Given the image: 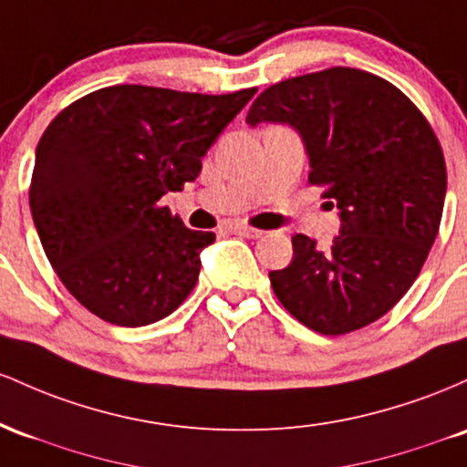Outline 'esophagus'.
<instances>
[{"instance_id": "esophagus-1", "label": "esophagus", "mask_w": 467, "mask_h": 467, "mask_svg": "<svg viewBox=\"0 0 467 467\" xmlns=\"http://www.w3.org/2000/svg\"><path fill=\"white\" fill-rule=\"evenodd\" d=\"M232 232L238 234V235H244V238H262L260 229L249 227V224H244V223H234Z\"/></svg>"}]
</instances>
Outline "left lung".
Wrapping results in <instances>:
<instances>
[{"label":"left lung","instance_id":"left-lung-1","mask_svg":"<svg viewBox=\"0 0 467 467\" xmlns=\"http://www.w3.org/2000/svg\"><path fill=\"white\" fill-rule=\"evenodd\" d=\"M247 123L296 130L308 181L339 212L331 247L293 235L289 266L269 274L282 306L322 335L386 316L417 280L441 223L443 151L423 114L381 77L331 67L266 88Z\"/></svg>","mask_w":467,"mask_h":467}]
</instances>
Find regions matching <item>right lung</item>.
Masks as SVG:
<instances>
[{
  "label": "right lung",
  "mask_w": 467,
  "mask_h": 467,
  "mask_svg": "<svg viewBox=\"0 0 467 467\" xmlns=\"http://www.w3.org/2000/svg\"><path fill=\"white\" fill-rule=\"evenodd\" d=\"M254 94L112 86L48 125L30 212L52 269L88 311L145 327L185 302L216 235L187 229L159 201L196 181L202 156Z\"/></svg>",
  "instance_id": "right-lung-1"
}]
</instances>
